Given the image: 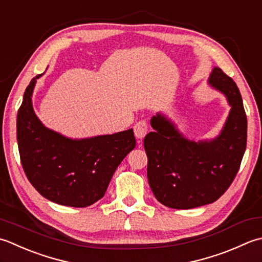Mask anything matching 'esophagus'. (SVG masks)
<instances>
[{
    "instance_id": "1",
    "label": "esophagus",
    "mask_w": 262,
    "mask_h": 262,
    "mask_svg": "<svg viewBox=\"0 0 262 262\" xmlns=\"http://www.w3.org/2000/svg\"><path fill=\"white\" fill-rule=\"evenodd\" d=\"M133 130H135V136L139 140H142L143 138L146 137L148 132V125L146 121H139L136 125L133 126Z\"/></svg>"
}]
</instances>
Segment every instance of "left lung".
Masks as SVG:
<instances>
[{"label": "left lung", "mask_w": 262, "mask_h": 262, "mask_svg": "<svg viewBox=\"0 0 262 262\" xmlns=\"http://www.w3.org/2000/svg\"><path fill=\"white\" fill-rule=\"evenodd\" d=\"M208 84L225 96L231 107L220 135L191 140L169 117L157 113L150 120L155 131L143 140L152 193L174 209H191L221 198L236 176L247 148V115L236 83L215 67Z\"/></svg>", "instance_id": "1"}]
</instances>
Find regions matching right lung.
Segmentation results:
<instances>
[{"instance_id": "right-lung-1", "label": "right lung", "mask_w": 262, "mask_h": 262, "mask_svg": "<svg viewBox=\"0 0 262 262\" xmlns=\"http://www.w3.org/2000/svg\"><path fill=\"white\" fill-rule=\"evenodd\" d=\"M38 74L24 94L17 116V140L25 173L50 201L68 207H88L105 194L117 166L136 147L132 129L72 139L41 123L33 107Z\"/></svg>"}]
</instances>
